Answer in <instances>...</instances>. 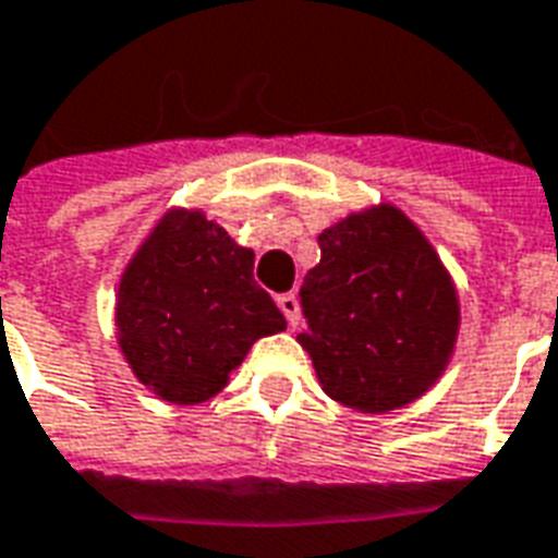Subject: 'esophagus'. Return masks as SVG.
I'll list each match as a JSON object with an SVG mask.
<instances>
[{"label":"esophagus","instance_id":"esophagus-1","mask_svg":"<svg viewBox=\"0 0 558 558\" xmlns=\"http://www.w3.org/2000/svg\"><path fill=\"white\" fill-rule=\"evenodd\" d=\"M278 307L280 314L287 316V323H290L292 328L299 326V299H295V292H283V295H278Z\"/></svg>","mask_w":558,"mask_h":558}]
</instances>
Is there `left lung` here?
I'll list each match as a JSON object with an SVG mask.
<instances>
[{
	"label": "left lung",
	"mask_w": 558,
	"mask_h": 558,
	"mask_svg": "<svg viewBox=\"0 0 558 558\" xmlns=\"http://www.w3.org/2000/svg\"><path fill=\"white\" fill-rule=\"evenodd\" d=\"M319 251L299 292V343L328 398L362 412L421 398L445 371L460 319L436 251L391 206L328 227Z\"/></svg>",
	"instance_id": "left-lung-1"
}]
</instances>
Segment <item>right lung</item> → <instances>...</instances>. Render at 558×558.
I'll return each instance as SVG.
<instances>
[{
    "instance_id": "add662e5",
    "label": "right lung",
    "mask_w": 558,
    "mask_h": 558,
    "mask_svg": "<svg viewBox=\"0 0 558 558\" xmlns=\"http://www.w3.org/2000/svg\"><path fill=\"white\" fill-rule=\"evenodd\" d=\"M116 326L140 383L191 407L215 398L251 343L287 319L254 280V251L199 211H172L119 283Z\"/></svg>"
}]
</instances>
